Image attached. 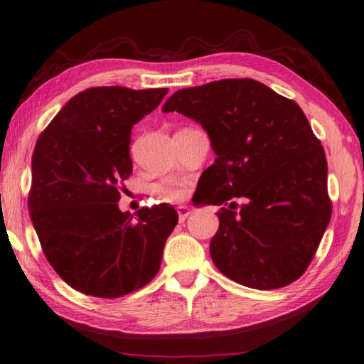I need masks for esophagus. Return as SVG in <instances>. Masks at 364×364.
Wrapping results in <instances>:
<instances>
[{
  "instance_id": "1",
  "label": "esophagus",
  "mask_w": 364,
  "mask_h": 364,
  "mask_svg": "<svg viewBox=\"0 0 364 364\" xmlns=\"http://www.w3.org/2000/svg\"><path fill=\"white\" fill-rule=\"evenodd\" d=\"M177 214H178V220L183 222L186 220L190 214H192V209L187 208V206H178L177 208Z\"/></svg>"
}]
</instances>
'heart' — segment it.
Returning a JSON list of instances; mask_svg holds the SVG:
<instances>
[{
  "label": "heart",
  "instance_id": "1",
  "mask_svg": "<svg viewBox=\"0 0 364 364\" xmlns=\"http://www.w3.org/2000/svg\"><path fill=\"white\" fill-rule=\"evenodd\" d=\"M158 192L164 200H168V201H178L183 198V195H186V190H183V187H178V186H163L158 188Z\"/></svg>",
  "mask_w": 364,
  "mask_h": 364
}]
</instances>
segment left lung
<instances>
[{
	"label": "left lung",
	"mask_w": 364,
	"mask_h": 364,
	"mask_svg": "<svg viewBox=\"0 0 364 364\" xmlns=\"http://www.w3.org/2000/svg\"><path fill=\"white\" fill-rule=\"evenodd\" d=\"M163 112L201 123L218 155L196 205H222L209 246L220 273L262 291L301 278L333 213L326 155L302 108L256 80L230 78L178 89Z\"/></svg>",
	"instance_id": "left-lung-1"
}]
</instances>
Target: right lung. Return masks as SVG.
Returning a JSON list of instances; mask_svg holds the SVG:
<instances>
[{
	"label": "right lung",
	"mask_w": 364,
	"mask_h": 364,
	"mask_svg": "<svg viewBox=\"0 0 364 364\" xmlns=\"http://www.w3.org/2000/svg\"><path fill=\"white\" fill-rule=\"evenodd\" d=\"M168 91L89 87L70 99L36 140L30 218L48 262L82 294L123 297L149 284L161 265L177 213L142 208L134 220L118 201L132 174V126Z\"/></svg>",
	"instance_id": "right-lung-1"
}]
</instances>
